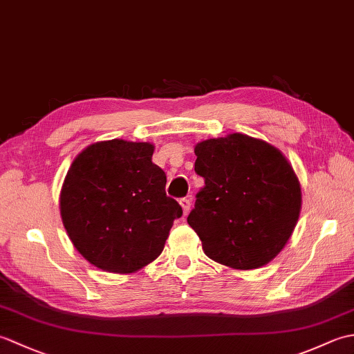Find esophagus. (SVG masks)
<instances>
[{"label": "esophagus", "mask_w": 354, "mask_h": 354, "mask_svg": "<svg viewBox=\"0 0 354 354\" xmlns=\"http://www.w3.org/2000/svg\"><path fill=\"white\" fill-rule=\"evenodd\" d=\"M179 204H181V207H183V212H184V216H187L190 213V208H192V202H190V199H187V198H184V199H181L179 201Z\"/></svg>", "instance_id": "1"}]
</instances>
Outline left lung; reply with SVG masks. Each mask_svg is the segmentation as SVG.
Wrapping results in <instances>:
<instances>
[{
	"label": "left lung",
	"mask_w": 354,
	"mask_h": 354,
	"mask_svg": "<svg viewBox=\"0 0 354 354\" xmlns=\"http://www.w3.org/2000/svg\"><path fill=\"white\" fill-rule=\"evenodd\" d=\"M194 171L205 179L187 217L209 259L257 269L288 243L301 212V185L281 150L245 133L201 141Z\"/></svg>",
	"instance_id": "1"
}]
</instances>
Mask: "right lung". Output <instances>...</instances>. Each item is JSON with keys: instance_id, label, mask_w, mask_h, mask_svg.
Listing matches in <instances>:
<instances>
[{"instance_id": "add662e5", "label": "right lung", "mask_w": 354, "mask_h": 354, "mask_svg": "<svg viewBox=\"0 0 354 354\" xmlns=\"http://www.w3.org/2000/svg\"><path fill=\"white\" fill-rule=\"evenodd\" d=\"M152 142L97 141L74 158L64 179L61 216L79 254L104 272L132 274L164 250L183 208L165 194Z\"/></svg>"}]
</instances>
